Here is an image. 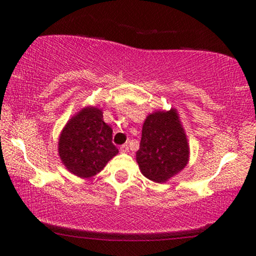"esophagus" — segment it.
<instances>
[{"label": "esophagus", "instance_id": "34e87169", "mask_svg": "<svg viewBox=\"0 0 256 256\" xmlns=\"http://www.w3.org/2000/svg\"><path fill=\"white\" fill-rule=\"evenodd\" d=\"M120 152H128V144H122V146H120Z\"/></svg>", "mask_w": 256, "mask_h": 256}]
</instances>
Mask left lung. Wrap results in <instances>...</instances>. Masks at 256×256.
Segmentation results:
<instances>
[{
	"instance_id": "obj_1",
	"label": "left lung",
	"mask_w": 256,
	"mask_h": 256,
	"mask_svg": "<svg viewBox=\"0 0 256 256\" xmlns=\"http://www.w3.org/2000/svg\"><path fill=\"white\" fill-rule=\"evenodd\" d=\"M189 158V143L177 110L148 114L136 152L142 174L155 183H166L185 168Z\"/></svg>"
}]
</instances>
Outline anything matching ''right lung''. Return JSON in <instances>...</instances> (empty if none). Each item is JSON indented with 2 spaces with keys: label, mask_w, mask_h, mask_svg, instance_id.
<instances>
[{
  "label": "right lung",
  "mask_w": 256,
  "mask_h": 256,
  "mask_svg": "<svg viewBox=\"0 0 256 256\" xmlns=\"http://www.w3.org/2000/svg\"><path fill=\"white\" fill-rule=\"evenodd\" d=\"M113 130L95 106L78 110L61 131L58 152L62 165L79 178L96 176L119 150L112 143Z\"/></svg>",
  "instance_id": "obj_1"
}]
</instances>
